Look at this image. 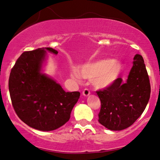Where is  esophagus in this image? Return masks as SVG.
<instances>
[{"instance_id":"34e87169","label":"esophagus","mask_w":160,"mask_h":160,"mask_svg":"<svg viewBox=\"0 0 160 160\" xmlns=\"http://www.w3.org/2000/svg\"><path fill=\"white\" fill-rule=\"evenodd\" d=\"M90 94V91L88 88H85L82 91V95L85 96H88Z\"/></svg>"}]
</instances>
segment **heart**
Returning a JSON list of instances; mask_svg holds the SVG:
<instances>
[{
    "label": "heart",
    "instance_id": "obj_1",
    "mask_svg": "<svg viewBox=\"0 0 160 160\" xmlns=\"http://www.w3.org/2000/svg\"><path fill=\"white\" fill-rule=\"evenodd\" d=\"M122 70V64L116 60L102 59L85 64L80 69V75L86 79L93 80L94 85L105 88L118 79ZM77 78L79 75L75 74Z\"/></svg>",
    "mask_w": 160,
    "mask_h": 160
}]
</instances>
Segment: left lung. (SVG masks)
Instances as JSON below:
<instances>
[{
    "label": "left lung",
    "instance_id": "1",
    "mask_svg": "<svg viewBox=\"0 0 160 160\" xmlns=\"http://www.w3.org/2000/svg\"><path fill=\"white\" fill-rule=\"evenodd\" d=\"M96 93L101 101V124L112 130H124L133 124L144 111L151 93L149 78L142 56L135 55L127 82L118 78Z\"/></svg>",
    "mask_w": 160,
    "mask_h": 160
}]
</instances>
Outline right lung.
Segmentation results:
<instances>
[{"label":"right lung","instance_id":"add662e5","mask_svg":"<svg viewBox=\"0 0 160 160\" xmlns=\"http://www.w3.org/2000/svg\"><path fill=\"white\" fill-rule=\"evenodd\" d=\"M46 51L58 53L48 47L22 53L11 70L8 80L16 114L25 124L42 131L64 125L80 96L78 91L65 92L53 79L40 73Z\"/></svg>","mask_w":160,"mask_h":160}]
</instances>
